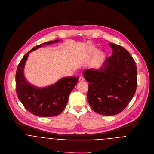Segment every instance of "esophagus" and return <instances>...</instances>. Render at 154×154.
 I'll return each mask as SVG.
<instances>
[{
	"label": "esophagus",
	"instance_id": "1",
	"mask_svg": "<svg viewBox=\"0 0 154 154\" xmlns=\"http://www.w3.org/2000/svg\"><path fill=\"white\" fill-rule=\"evenodd\" d=\"M79 79L80 81H84L85 80V78H84V77L83 76H81L79 77Z\"/></svg>",
	"mask_w": 154,
	"mask_h": 154
}]
</instances>
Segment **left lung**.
Listing matches in <instances>:
<instances>
[{
    "instance_id": "obj_1",
    "label": "left lung",
    "mask_w": 154,
    "mask_h": 154,
    "mask_svg": "<svg viewBox=\"0 0 154 154\" xmlns=\"http://www.w3.org/2000/svg\"><path fill=\"white\" fill-rule=\"evenodd\" d=\"M109 45L113 54L102 67L83 72L89 82L88 102L95 112L104 115H114L123 110L134 97L137 85V69L132 56L119 45Z\"/></svg>"
}]
</instances>
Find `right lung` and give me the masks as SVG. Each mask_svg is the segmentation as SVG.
<instances>
[{"mask_svg":"<svg viewBox=\"0 0 154 154\" xmlns=\"http://www.w3.org/2000/svg\"><path fill=\"white\" fill-rule=\"evenodd\" d=\"M59 41L46 42L33 47L23 56L17 69L16 90L18 98L29 112L38 116H54L62 113L79 78L73 76L63 78L54 84L42 88L32 85L26 81L23 69L29 53L43 45L56 43Z\"/></svg>","mask_w":154,"mask_h":154,"instance_id":"1","label":"right lung"}]
</instances>
